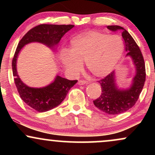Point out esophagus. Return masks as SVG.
<instances>
[{
	"label": "esophagus",
	"instance_id": "obj_1",
	"mask_svg": "<svg viewBox=\"0 0 155 155\" xmlns=\"http://www.w3.org/2000/svg\"><path fill=\"white\" fill-rule=\"evenodd\" d=\"M87 83V81H85V80H79V81H78V84L79 85H84Z\"/></svg>",
	"mask_w": 155,
	"mask_h": 155
}]
</instances>
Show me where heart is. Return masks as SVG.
I'll list each match as a JSON object with an SVG mask.
<instances>
[{"instance_id": "1", "label": "heart", "mask_w": 155, "mask_h": 155, "mask_svg": "<svg viewBox=\"0 0 155 155\" xmlns=\"http://www.w3.org/2000/svg\"><path fill=\"white\" fill-rule=\"evenodd\" d=\"M123 51L120 36L90 31L72 38L68 50L62 51L60 60L70 75H76L84 63L92 75L101 77L114 70Z\"/></svg>"}]
</instances>
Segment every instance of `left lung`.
<instances>
[{
    "label": "left lung",
    "instance_id": "8db88e82",
    "mask_svg": "<svg viewBox=\"0 0 155 155\" xmlns=\"http://www.w3.org/2000/svg\"><path fill=\"white\" fill-rule=\"evenodd\" d=\"M107 28L113 32L122 31L124 48L127 51V55L133 58L136 68L133 83L128 90H118L115 84L114 71L97 81L101 84L102 91L100 97L93 101L94 105L108 114L117 115L127 111L138 101L146 80L145 63L139 47L128 32L118 25H109Z\"/></svg>",
    "mask_w": 155,
    "mask_h": 155
}]
</instances>
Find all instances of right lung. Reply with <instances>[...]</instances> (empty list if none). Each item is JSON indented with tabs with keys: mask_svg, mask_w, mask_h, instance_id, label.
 Returning a JSON list of instances; mask_svg holds the SVG:
<instances>
[{
	"mask_svg": "<svg viewBox=\"0 0 155 155\" xmlns=\"http://www.w3.org/2000/svg\"><path fill=\"white\" fill-rule=\"evenodd\" d=\"M74 27L72 25H39L30 30L19 41L12 60V71L15 85L21 99L36 111H47L60 105L65 98L69 90L77 82V80L71 81L58 76L54 82L46 87H29L17 75L16 63L19 51L25 44L31 42H40L49 47H53L59 43L62 37Z\"/></svg>",
	"mask_w": 155,
	"mask_h": 155,
	"instance_id": "add662e5",
	"label": "right lung"
}]
</instances>
